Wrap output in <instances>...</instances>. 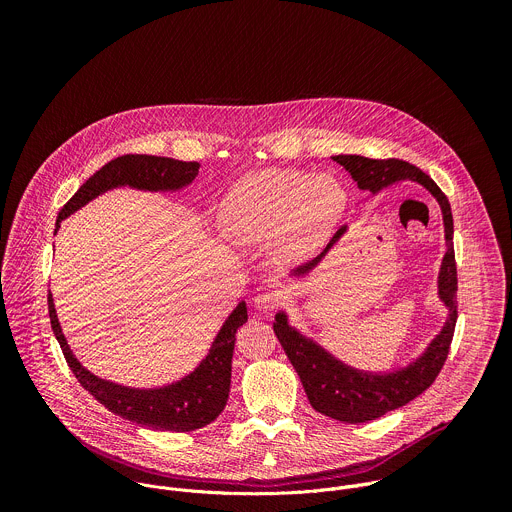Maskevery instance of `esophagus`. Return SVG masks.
Here are the masks:
<instances>
[{
    "label": "esophagus",
    "instance_id": "1",
    "mask_svg": "<svg viewBox=\"0 0 512 512\" xmlns=\"http://www.w3.org/2000/svg\"><path fill=\"white\" fill-rule=\"evenodd\" d=\"M279 306H281V300H279V296L275 294V291H271V289H263V291H259V294L255 296V308L261 310V312H273Z\"/></svg>",
    "mask_w": 512,
    "mask_h": 512
}]
</instances>
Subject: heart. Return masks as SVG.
<instances>
[{
  "label": "heart",
  "instance_id": "obj_1",
  "mask_svg": "<svg viewBox=\"0 0 512 512\" xmlns=\"http://www.w3.org/2000/svg\"><path fill=\"white\" fill-rule=\"evenodd\" d=\"M346 192L328 174L259 170L241 178L221 208L223 231L239 243L273 239L279 259L312 253L338 223Z\"/></svg>",
  "mask_w": 512,
  "mask_h": 512
}]
</instances>
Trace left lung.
<instances>
[{"label": "left lung", "mask_w": 512, "mask_h": 512, "mask_svg": "<svg viewBox=\"0 0 512 512\" xmlns=\"http://www.w3.org/2000/svg\"><path fill=\"white\" fill-rule=\"evenodd\" d=\"M334 162L344 166L358 188L371 190L373 194L399 182V180H415L425 186L435 200L440 202L444 212V225H446V241L448 251L440 271V298L446 302L450 316L442 332L433 338L427 350L409 362L407 367L397 369L393 373H364L346 367L340 360L330 356L324 348L314 344L312 340L300 336L294 328L287 326L285 314H277L273 322V332L283 346L289 362L294 364L296 373L306 389L310 405L344 423H364L373 421L393 409H399L421 395L435 377L440 375L444 362L450 352V344L454 338V328L458 320V271H456V255H454V218L452 208L446 194L440 190L425 172L415 168L409 162L397 158L385 160H371L362 156H334ZM346 227L338 229L328 247L312 259L310 263L296 269V273L310 271L326 251L344 235Z\"/></svg>", "instance_id": "obj_1"}]
</instances>
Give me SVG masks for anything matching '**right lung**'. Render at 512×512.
<instances>
[{"label": "right lung", "mask_w": 512, "mask_h": 512, "mask_svg": "<svg viewBox=\"0 0 512 512\" xmlns=\"http://www.w3.org/2000/svg\"><path fill=\"white\" fill-rule=\"evenodd\" d=\"M198 174V162H180L172 158L127 154L111 160L95 172L58 212L56 229L68 214L115 186H133L141 190H176L190 184ZM48 314L52 332L62 348L68 369L77 381L111 413L152 427L158 431H192L214 421L227 405L231 389V362L235 350V334L247 322V306L241 302L218 332L208 356L200 367L160 389H129L91 375L72 356L60 330L52 294L48 291Z\"/></svg>", "instance_id": "add662e5"}]
</instances>
